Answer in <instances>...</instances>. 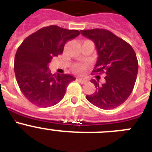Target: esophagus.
Here are the masks:
<instances>
[{
	"label": "esophagus",
	"mask_w": 152,
	"mask_h": 152,
	"mask_svg": "<svg viewBox=\"0 0 152 152\" xmlns=\"http://www.w3.org/2000/svg\"><path fill=\"white\" fill-rule=\"evenodd\" d=\"M78 81L80 83V84H85V83H87V81H88V80H86V79H84V78H78Z\"/></svg>",
	"instance_id": "obj_1"
}]
</instances>
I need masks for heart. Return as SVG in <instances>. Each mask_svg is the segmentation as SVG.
<instances>
[{
  "label": "heart",
  "instance_id": "b5f03b06",
  "mask_svg": "<svg viewBox=\"0 0 152 152\" xmlns=\"http://www.w3.org/2000/svg\"><path fill=\"white\" fill-rule=\"evenodd\" d=\"M86 70V65L84 64H77L76 66L75 67V71L77 73H83V72H85Z\"/></svg>",
  "mask_w": 152,
  "mask_h": 152
}]
</instances>
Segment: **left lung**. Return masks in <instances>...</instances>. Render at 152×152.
Listing matches in <instances>:
<instances>
[{
    "mask_svg": "<svg viewBox=\"0 0 152 152\" xmlns=\"http://www.w3.org/2000/svg\"><path fill=\"white\" fill-rule=\"evenodd\" d=\"M80 32L96 45L98 58L93 73L106 74L103 84H99L98 78L91 80L96 91L86 98L103 110L116 108L128 99L134 88L139 68L135 51L128 42L105 29Z\"/></svg>",
    "mask_w": 152,
    "mask_h": 152,
    "instance_id": "1",
    "label": "left lung"
}]
</instances>
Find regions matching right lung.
<instances>
[{
  "label": "right lung",
  "instance_id": "1",
  "mask_svg": "<svg viewBox=\"0 0 152 152\" xmlns=\"http://www.w3.org/2000/svg\"><path fill=\"white\" fill-rule=\"evenodd\" d=\"M80 32L56 25L41 28L26 37L14 58V72L19 88L25 97L39 107H49L59 103L68 84L75 77L66 74H54L48 64L53 56L61 55L65 43Z\"/></svg>",
  "mask_w": 152,
  "mask_h": 152
}]
</instances>
